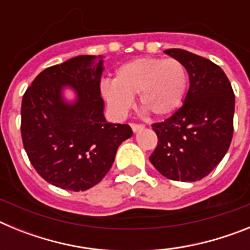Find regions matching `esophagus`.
Returning a JSON list of instances; mask_svg holds the SVG:
<instances>
[{
    "instance_id": "obj_1",
    "label": "esophagus",
    "mask_w": 250,
    "mask_h": 250,
    "mask_svg": "<svg viewBox=\"0 0 250 250\" xmlns=\"http://www.w3.org/2000/svg\"><path fill=\"white\" fill-rule=\"evenodd\" d=\"M130 126H131L132 131H134V132L139 131V130H141V129H144V125H143V124H136V123H131V124H130Z\"/></svg>"
}]
</instances>
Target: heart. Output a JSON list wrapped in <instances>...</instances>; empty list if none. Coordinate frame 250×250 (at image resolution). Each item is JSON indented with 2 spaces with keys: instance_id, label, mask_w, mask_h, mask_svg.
<instances>
[{
  "instance_id": "obj_1",
  "label": "heart",
  "mask_w": 250,
  "mask_h": 250,
  "mask_svg": "<svg viewBox=\"0 0 250 250\" xmlns=\"http://www.w3.org/2000/svg\"><path fill=\"white\" fill-rule=\"evenodd\" d=\"M187 86L188 72L182 61L143 57L121 65L114 81L101 83V94L118 116L126 114L134 95H139L140 105L152 115L165 116L182 104Z\"/></svg>"
}]
</instances>
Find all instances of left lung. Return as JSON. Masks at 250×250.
<instances>
[{"instance_id": "left-lung-1", "label": "left lung", "mask_w": 250, "mask_h": 250, "mask_svg": "<svg viewBox=\"0 0 250 250\" xmlns=\"http://www.w3.org/2000/svg\"><path fill=\"white\" fill-rule=\"evenodd\" d=\"M164 52L184 63L190 86L184 104L167 120L151 125L158 145L149 160L165 178L196 182L230 146L235 96L227 75L210 60L182 48Z\"/></svg>"}]
</instances>
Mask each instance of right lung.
<instances>
[{
  "mask_svg": "<svg viewBox=\"0 0 250 250\" xmlns=\"http://www.w3.org/2000/svg\"><path fill=\"white\" fill-rule=\"evenodd\" d=\"M103 70L101 56L72 57L37 75L22 98L23 147L37 173L61 189L83 191L100 183L132 135L127 124L105 120ZM63 85L77 92L74 104L62 99Z\"/></svg>",
  "mask_w": 250,
  "mask_h": 250,
  "instance_id": "right-lung-1",
  "label": "right lung"
}]
</instances>
